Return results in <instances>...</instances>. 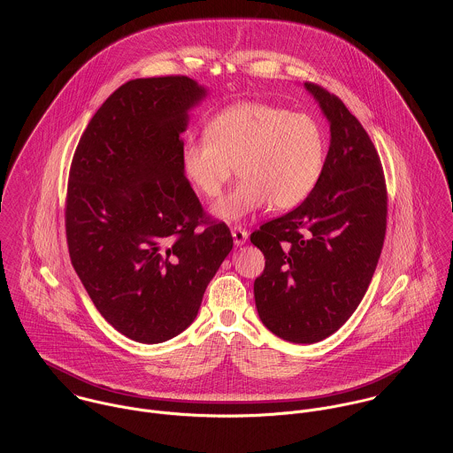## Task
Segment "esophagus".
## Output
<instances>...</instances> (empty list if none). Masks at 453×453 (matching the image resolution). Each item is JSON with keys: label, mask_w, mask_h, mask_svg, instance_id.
<instances>
[{"label": "esophagus", "mask_w": 453, "mask_h": 453, "mask_svg": "<svg viewBox=\"0 0 453 453\" xmlns=\"http://www.w3.org/2000/svg\"><path fill=\"white\" fill-rule=\"evenodd\" d=\"M232 235L235 246H242L248 241V230L242 226H232Z\"/></svg>", "instance_id": "esophagus-1"}]
</instances>
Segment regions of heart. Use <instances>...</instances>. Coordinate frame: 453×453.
<instances>
[{
  "instance_id": "heart-1",
  "label": "heart",
  "mask_w": 453,
  "mask_h": 453,
  "mask_svg": "<svg viewBox=\"0 0 453 453\" xmlns=\"http://www.w3.org/2000/svg\"><path fill=\"white\" fill-rule=\"evenodd\" d=\"M326 135L321 124L268 103H239L216 113L205 137L181 148V171L196 194L212 198L234 174L241 181L218 198L212 212L237 221L268 202L275 209L302 203L323 174Z\"/></svg>"
}]
</instances>
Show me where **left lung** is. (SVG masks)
I'll list each match as a JSON object with an SVG mask.
<instances>
[{"label":"left lung","instance_id":"1","mask_svg":"<svg viewBox=\"0 0 453 453\" xmlns=\"http://www.w3.org/2000/svg\"><path fill=\"white\" fill-rule=\"evenodd\" d=\"M329 120L323 174L293 211L263 223L251 242L265 257L255 280L259 319L277 336L316 343L361 303L388 228V187L375 144L342 99L307 81Z\"/></svg>","mask_w":453,"mask_h":453}]
</instances>
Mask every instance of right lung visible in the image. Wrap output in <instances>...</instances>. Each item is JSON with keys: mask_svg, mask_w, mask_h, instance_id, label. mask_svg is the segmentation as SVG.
I'll list each match as a JSON object with an SVG mask.
<instances>
[{"mask_svg": "<svg viewBox=\"0 0 453 453\" xmlns=\"http://www.w3.org/2000/svg\"><path fill=\"white\" fill-rule=\"evenodd\" d=\"M203 94L183 74L130 80L90 119L71 160L69 258L101 316L134 342L160 343L194 323L234 248L181 171L180 134Z\"/></svg>", "mask_w": 453, "mask_h": 453, "instance_id": "1", "label": "right lung"}]
</instances>
